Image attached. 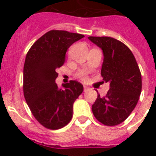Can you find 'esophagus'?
I'll use <instances>...</instances> for the list:
<instances>
[{"instance_id":"34e87169","label":"esophagus","mask_w":156,"mask_h":156,"mask_svg":"<svg viewBox=\"0 0 156 156\" xmlns=\"http://www.w3.org/2000/svg\"><path fill=\"white\" fill-rule=\"evenodd\" d=\"M83 88H84V91H87V90L89 89V87H87V86H83Z\"/></svg>"}]
</instances>
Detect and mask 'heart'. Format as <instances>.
<instances>
[{"instance_id":"heart-1","label":"heart","mask_w":156,"mask_h":156,"mask_svg":"<svg viewBox=\"0 0 156 156\" xmlns=\"http://www.w3.org/2000/svg\"><path fill=\"white\" fill-rule=\"evenodd\" d=\"M78 77L82 78V79H83V80L87 79V74H86V72H84V71H81V72H79V73H78Z\"/></svg>"}]
</instances>
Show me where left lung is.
Returning a JSON list of instances; mask_svg holds the SVG:
<instances>
[{"label": "left lung", "mask_w": 156, "mask_h": 156, "mask_svg": "<svg viewBox=\"0 0 156 156\" xmlns=\"http://www.w3.org/2000/svg\"><path fill=\"white\" fill-rule=\"evenodd\" d=\"M88 39L103 50L101 75L110 89L107 95L98 97L92 112L105 126L123 122L137 105L142 91V76L133 54L126 44L111 37L89 36Z\"/></svg>", "instance_id": "left-lung-1"}]
</instances>
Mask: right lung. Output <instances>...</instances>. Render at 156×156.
Segmentation results:
<instances>
[{"label":"right lung","mask_w":156,"mask_h":156,"mask_svg":"<svg viewBox=\"0 0 156 156\" xmlns=\"http://www.w3.org/2000/svg\"><path fill=\"white\" fill-rule=\"evenodd\" d=\"M84 35L52 30L31 46L23 68V93L35 118L45 128H63L73 116V104L83 93V86L70 81L58 88L56 69L66 61L67 50Z\"/></svg>","instance_id":"add662e5"}]
</instances>
